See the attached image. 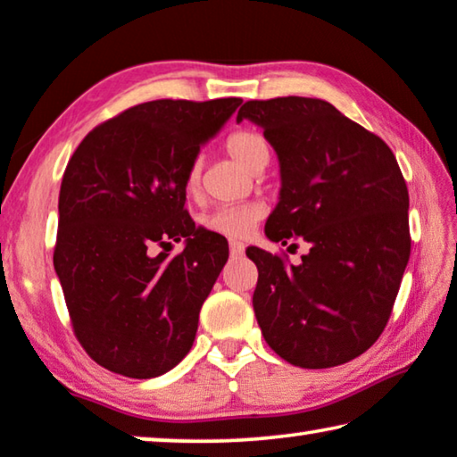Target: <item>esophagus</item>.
<instances>
[{
  "mask_svg": "<svg viewBox=\"0 0 457 457\" xmlns=\"http://www.w3.org/2000/svg\"><path fill=\"white\" fill-rule=\"evenodd\" d=\"M244 250H245V245L242 242H236V240L229 242V254H231V258L242 256Z\"/></svg>",
  "mask_w": 457,
  "mask_h": 457,
  "instance_id": "obj_1",
  "label": "esophagus"
}]
</instances>
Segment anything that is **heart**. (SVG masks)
Returning a JSON list of instances; mask_svg holds the SVG:
<instances>
[{
  "label": "heart",
  "mask_w": 457,
  "mask_h": 457,
  "mask_svg": "<svg viewBox=\"0 0 457 457\" xmlns=\"http://www.w3.org/2000/svg\"><path fill=\"white\" fill-rule=\"evenodd\" d=\"M226 148L236 162H240L244 169H248L252 172L264 170L268 162H270V148H268V142L264 140L262 134L254 132V129H237V132L229 134L226 140ZM199 185L201 162L195 161L191 162L189 169H187L185 189L187 193H197ZM264 213V205L256 201L220 207L205 217V228L220 236L237 237V240H240V237H248L252 231H254Z\"/></svg>",
  "instance_id": "b5f03b06"
}]
</instances>
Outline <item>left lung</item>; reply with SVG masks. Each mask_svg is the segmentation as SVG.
I'll list each match as a JSON object with an SVG mask.
<instances>
[{
    "label": "left lung",
    "mask_w": 457,
    "mask_h": 457,
    "mask_svg": "<svg viewBox=\"0 0 457 457\" xmlns=\"http://www.w3.org/2000/svg\"><path fill=\"white\" fill-rule=\"evenodd\" d=\"M242 120L264 129L280 162L268 240L311 245L299 266L245 250L258 268L252 305L260 329L288 364H345L385 331L409 262L403 172L382 137L323 99H252L237 112Z\"/></svg>",
    "instance_id": "obj_1"
}]
</instances>
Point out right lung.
I'll return each instance as SVG.
<instances>
[{"instance_id":"obj_1","label":"right lung","mask_w":457,"mask_h":457,"mask_svg":"<svg viewBox=\"0 0 457 457\" xmlns=\"http://www.w3.org/2000/svg\"><path fill=\"white\" fill-rule=\"evenodd\" d=\"M240 104L148 101L91 129L71 156L54 270L79 344L110 372L154 378L191 350L228 242L195 228L185 175ZM180 239V255L155 254Z\"/></svg>"}]
</instances>
